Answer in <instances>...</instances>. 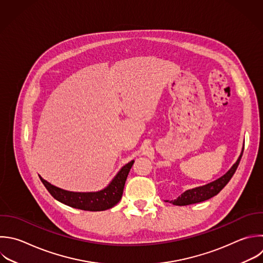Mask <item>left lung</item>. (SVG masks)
<instances>
[{
	"mask_svg": "<svg viewBox=\"0 0 263 263\" xmlns=\"http://www.w3.org/2000/svg\"><path fill=\"white\" fill-rule=\"evenodd\" d=\"M242 152H243V147L241 149V152H240L237 160L235 161V163L229 168V171L225 175H223L219 179H217V180H215V181H213L209 184H205L203 186L188 189L185 192H183L181 195H179L176 199L171 200L170 202L175 204V205H187V204H192V203H197V202L204 201V200L217 195L225 187V185L229 182V180L231 179V177L235 173V171L237 168V165L240 161ZM166 201H168V200H166Z\"/></svg>",
	"mask_w": 263,
	"mask_h": 263,
	"instance_id": "left-lung-1",
	"label": "left lung"
}]
</instances>
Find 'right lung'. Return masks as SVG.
<instances>
[{
    "label": "right lung",
    "mask_w": 263,
    "mask_h": 263,
    "mask_svg": "<svg viewBox=\"0 0 263 263\" xmlns=\"http://www.w3.org/2000/svg\"><path fill=\"white\" fill-rule=\"evenodd\" d=\"M134 162L135 160H132L123 165L109 185L97 192H73L64 190L50 184L41 176L39 177L48 192L62 203L83 211H105L113 208L121 199L124 184Z\"/></svg>",
    "instance_id": "add662e5"
}]
</instances>
